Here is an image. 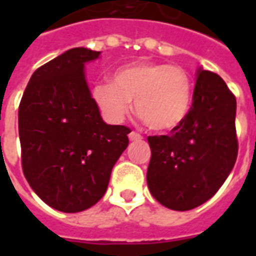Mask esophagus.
I'll use <instances>...</instances> for the list:
<instances>
[{
    "instance_id": "34e87169",
    "label": "esophagus",
    "mask_w": 256,
    "mask_h": 256,
    "mask_svg": "<svg viewBox=\"0 0 256 256\" xmlns=\"http://www.w3.org/2000/svg\"><path fill=\"white\" fill-rule=\"evenodd\" d=\"M142 138V136L138 133H136V132H132V133H128V140L130 141H138V140Z\"/></svg>"
}]
</instances>
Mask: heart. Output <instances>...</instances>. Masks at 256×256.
Returning a JSON list of instances; mask_svg holds the SVG:
<instances>
[{
    "instance_id": "heart-1",
    "label": "heart",
    "mask_w": 256,
    "mask_h": 256,
    "mask_svg": "<svg viewBox=\"0 0 256 256\" xmlns=\"http://www.w3.org/2000/svg\"><path fill=\"white\" fill-rule=\"evenodd\" d=\"M192 92V78L185 68L134 63L118 70L114 82L96 84L92 96L108 122H122L136 98V111L145 124L156 132H168L188 115Z\"/></svg>"
}]
</instances>
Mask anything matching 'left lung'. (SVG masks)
Masks as SVG:
<instances>
[{
    "instance_id": "left-lung-1",
    "label": "left lung",
    "mask_w": 256,
    "mask_h": 256,
    "mask_svg": "<svg viewBox=\"0 0 256 256\" xmlns=\"http://www.w3.org/2000/svg\"><path fill=\"white\" fill-rule=\"evenodd\" d=\"M236 97L220 75L198 68L192 106L170 136L148 137L150 194L167 208L188 211L218 192L236 163Z\"/></svg>"
}]
</instances>
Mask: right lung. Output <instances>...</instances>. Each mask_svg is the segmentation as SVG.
Instances as JSON below:
<instances>
[{
  "instance_id": "obj_1",
  "label": "right lung",
  "mask_w": 256,
  "mask_h": 256,
  "mask_svg": "<svg viewBox=\"0 0 256 256\" xmlns=\"http://www.w3.org/2000/svg\"><path fill=\"white\" fill-rule=\"evenodd\" d=\"M101 52L74 48L32 74L19 106L22 166L32 190L52 208L79 212L106 193L128 148L130 128L106 124L84 64Z\"/></svg>"
}]
</instances>
